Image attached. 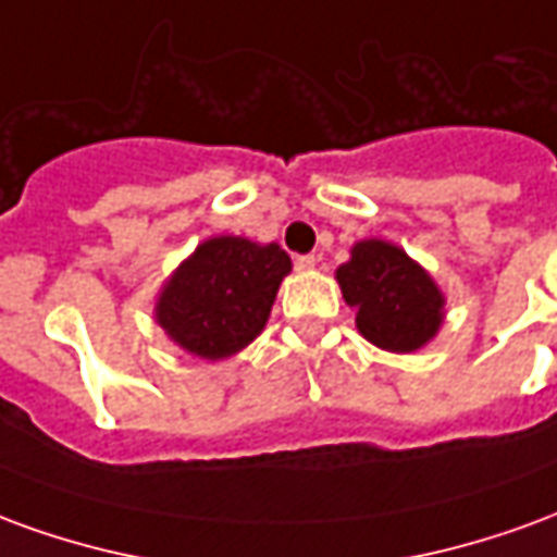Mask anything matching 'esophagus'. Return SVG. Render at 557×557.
I'll list each match as a JSON object with an SVG mask.
<instances>
[{"mask_svg":"<svg viewBox=\"0 0 557 557\" xmlns=\"http://www.w3.org/2000/svg\"><path fill=\"white\" fill-rule=\"evenodd\" d=\"M315 262H319V256H298V259H295V268H298V271H313L315 268Z\"/></svg>","mask_w":557,"mask_h":557,"instance_id":"1","label":"esophagus"}]
</instances>
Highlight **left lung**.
Returning <instances> with one entry per match:
<instances>
[{
    "label": "left lung",
    "instance_id": "8db88e82",
    "mask_svg": "<svg viewBox=\"0 0 557 557\" xmlns=\"http://www.w3.org/2000/svg\"><path fill=\"white\" fill-rule=\"evenodd\" d=\"M343 298L355 310L363 339L394 355H411L438 337L444 325L442 286L403 247L363 238L337 268Z\"/></svg>",
    "mask_w": 557,
    "mask_h": 557
}]
</instances>
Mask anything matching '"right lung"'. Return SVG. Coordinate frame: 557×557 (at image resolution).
Wrapping results in <instances>:
<instances>
[{
	"instance_id": "add662e5",
	"label": "right lung",
	"mask_w": 557,
	"mask_h": 557,
	"mask_svg": "<svg viewBox=\"0 0 557 557\" xmlns=\"http://www.w3.org/2000/svg\"><path fill=\"white\" fill-rule=\"evenodd\" d=\"M289 253L277 242L214 235L163 280L154 298V322L178 349L223 361L247 349L268 325Z\"/></svg>"
}]
</instances>
